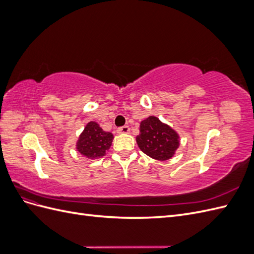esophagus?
I'll list each match as a JSON object with an SVG mask.
<instances>
[{
	"label": "esophagus",
	"mask_w": 254,
	"mask_h": 254,
	"mask_svg": "<svg viewBox=\"0 0 254 254\" xmlns=\"http://www.w3.org/2000/svg\"><path fill=\"white\" fill-rule=\"evenodd\" d=\"M118 133H120V134H124V133H128L129 131H130V128L128 127V126H123V127H120V128H118Z\"/></svg>",
	"instance_id": "obj_1"
}]
</instances>
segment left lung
Here are the masks:
<instances>
[{
    "label": "left lung",
    "instance_id": "8db88e82",
    "mask_svg": "<svg viewBox=\"0 0 254 254\" xmlns=\"http://www.w3.org/2000/svg\"><path fill=\"white\" fill-rule=\"evenodd\" d=\"M140 149L152 159L166 161L173 158L180 145L177 131L156 117H148L140 124V134L136 135Z\"/></svg>",
    "mask_w": 254,
    "mask_h": 254
}]
</instances>
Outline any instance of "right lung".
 Here are the masks:
<instances>
[{"mask_svg": "<svg viewBox=\"0 0 254 254\" xmlns=\"http://www.w3.org/2000/svg\"><path fill=\"white\" fill-rule=\"evenodd\" d=\"M113 137L111 132L104 131L96 122L91 121L80 133L76 143V149L88 159H98L106 155Z\"/></svg>", "mask_w": 254, "mask_h": 254, "instance_id": "add662e5", "label": "right lung"}]
</instances>
